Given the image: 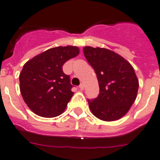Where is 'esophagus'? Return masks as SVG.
<instances>
[{"mask_svg": "<svg viewBox=\"0 0 160 160\" xmlns=\"http://www.w3.org/2000/svg\"><path fill=\"white\" fill-rule=\"evenodd\" d=\"M79 88H80V89H81V90H83L84 89V84H80V86H79Z\"/></svg>", "mask_w": 160, "mask_h": 160, "instance_id": "obj_1", "label": "esophagus"}]
</instances>
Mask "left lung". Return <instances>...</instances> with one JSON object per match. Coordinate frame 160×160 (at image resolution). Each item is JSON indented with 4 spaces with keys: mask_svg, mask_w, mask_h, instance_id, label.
<instances>
[{
    "mask_svg": "<svg viewBox=\"0 0 160 160\" xmlns=\"http://www.w3.org/2000/svg\"><path fill=\"white\" fill-rule=\"evenodd\" d=\"M88 62L97 75L99 94L88 99L92 113L104 121L125 115L136 100L138 83L132 65L118 53L104 48H83Z\"/></svg>",
    "mask_w": 160,
    "mask_h": 160,
    "instance_id": "left-lung-1",
    "label": "left lung"
}]
</instances>
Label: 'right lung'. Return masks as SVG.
I'll list each match as a JSON object with an SVG mask.
<instances>
[{
    "label": "right lung",
    "mask_w": 160,
    "mask_h": 160,
    "mask_svg": "<svg viewBox=\"0 0 160 160\" xmlns=\"http://www.w3.org/2000/svg\"><path fill=\"white\" fill-rule=\"evenodd\" d=\"M79 53L76 46L55 47L24 64L19 75L20 92L35 114L52 118L65 111L74 92L70 76L63 73L62 66Z\"/></svg>",
    "instance_id": "right-lung-1"
}]
</instances>
